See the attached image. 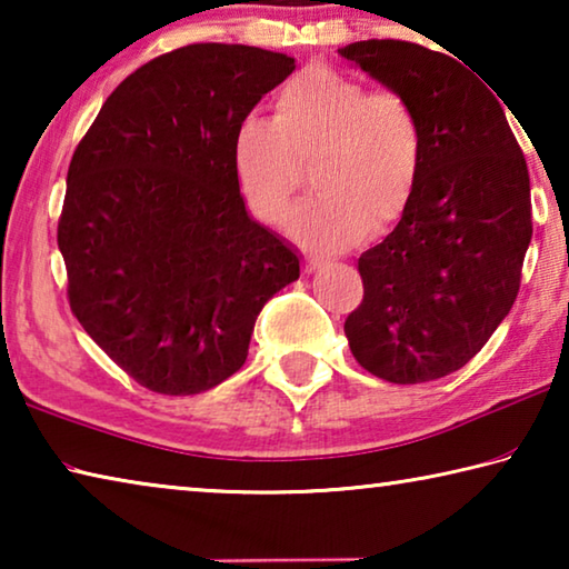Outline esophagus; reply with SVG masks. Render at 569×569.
I'll list each match as a JSON object with an SVG mask.
<instances>
[{"label":"esophagus","instance_id":"34e87169","mask_svg":"<svg viewBox=\"0 0 569 569\" xmlns=\"http://www.w3.org/2000/svg\"><path fill=\"white\" fill-rule=\"evenodd\" d=\"M323 268V261H319V258H303V273H316V271H321Z\"/></svg>","mask_w":569,"mask_h":569}]
</instances>
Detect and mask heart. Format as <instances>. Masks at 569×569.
Returning a JSON list of instances; mask_svg holds the SVG:
<instances>
[{
    "instance_id": "b5f03b06",
    "label": "heart",
    "mask_w": 569,
    "mask_h": 569,
    "mask_svg": "<svg viewBox=\"0 0 569 569\" xmlns=\"http://www.w3.org/2000/svg\"><path fill=\"white\" fill-rule=\"evenodd\" d=\"M423 152L421 118L401 92L371 90L331 67L296 72L276 94L273 118L250 112L233 132L238 188L263 223H283L303 168L313 170L319 196L291 230L321 253L387 233L407 213Z\"/></svg>"
}]
</instances>
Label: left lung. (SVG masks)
Instances as JSON below:
<instances>
[{
  "instance_id": "8db88e82",
  "label": "left lung",
  "mask_w": 569,
  "mask_h": 569,
  "mask_svg": "<svg viewBox=\"0 0 569 569\" xmlns=\"http://www.w3.org/2000/svg\"><path fill=\"white\" fill-rule=\"evenodd\" d=\"M339 52L401 92L427 140L407 213L359 258L346 339L373 377L435 381L475 359L515 303L532 240L527 162L495 92L455 57L401 40Z\"/></svg>"
}]
</instances>
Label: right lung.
Wrapping results in <instances>:
<instances>
[{
  "label": "right lung",
  "mask_w": 569,
  "mask_h": 569,
  "mask_svg": "<svg viewBox=\"0 0 569 569\" xmlns=\"http://www.w3.org/2000/svg\"><path fill=\"white\" fill-rule=\"evenodd\" d=\"M293 70L261 47H180L124 77L74 150L57 226L70 308L140 387L233 377L268 298L301 276L233 170L236 124Z\"/></svg>",
  "instance_id": "1"
}]
</instances>
